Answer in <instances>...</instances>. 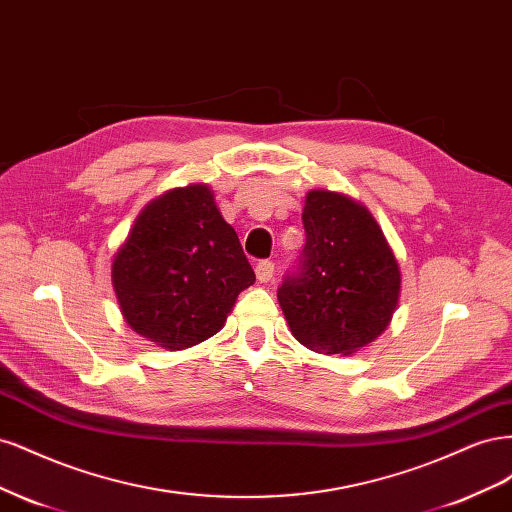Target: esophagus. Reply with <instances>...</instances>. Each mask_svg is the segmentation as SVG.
<instances>
[{
  "label": "esophagus",
  "instance_id": "obj_1",
  "mask_svg": "<svg viewBox=\"0 0 512 512\" xmlns=\"http://www.w3.org/2000/svg\"><path fill=\"white\" fill-rule=\"evenodd\" d=\"M273 273H275V262L273 260H260L256 265V277L258 282H269L273 280Z\"/></svg>",
  "mask_w": 512,
  "mask_h": 512
}]
</instances>
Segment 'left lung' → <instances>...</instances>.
Segmentation results:
<instances>
[{
	"label": "left lung",
	"instance_id": "8db88e82",
	"mask_svg": "<svg viewBox=\"0 0 512 512\" xmlns=\"http://www.w3.org/2000/svg\"><path fill=\"white\" fill-rule=\"evenodd\" d=\"M305 247L277 288L292 335L324 354H352L389 327L401 273L378 222L352 198L312 190Z\"/></svg>",
	"mask_w": 512,
	"mask_h": 512
}]
</instances>
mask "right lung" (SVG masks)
Here are the masks:
<instances>
[{
	"instance_id": "add662e5",
	"label": "right lung",
	"mask_w": 512,
	"mask_h": 512,
	"mask_svg": "<svg viewBox=\"0 0 512 512\" xmlns=\"http://www.w3.org/2000/svg\"><path fill=\"white\" fill-rule=\"evenodd\" d=\"M256 282L235 228L207 185L177 188L138 215L113 262V286L130 327L168 350L218 333L239 292Z\"/></svg>"
}]
</instances>
